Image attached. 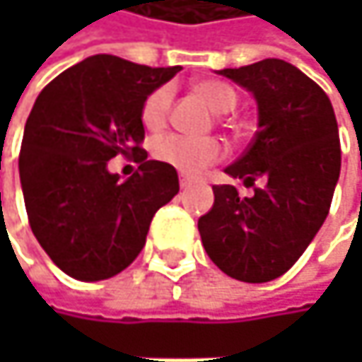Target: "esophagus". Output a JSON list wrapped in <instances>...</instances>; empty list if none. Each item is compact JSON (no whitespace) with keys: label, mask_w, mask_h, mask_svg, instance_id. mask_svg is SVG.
<instances>
[{"label":"esophagus","mask_w":362,"mask_h":362,"mask_svg":"<svg viewBox=\"0 0 362 362\" xmlns=\"http://www.w3.org/2000/svg\"><path fill=\"white\" fill-rule=\"evenodd\" d=\"M192 184V178H188V176H180V186L182 188H188Z\"/></svg>","instance_id":"esophagus-1"}]
</instances>
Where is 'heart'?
Masks as SVG:
<instances>
[{
  "instance_id": "b5f03b06",
  "label": "heart",
  "mask_w": 362,
  "mask_h": 362,
  "mask_svg": "<svg viewBox=\"0 0 362 362\" xmlns=\"http://www.w3.org/2000/svg\"><path fill=\"white\" fill-rule=\"evenodd\" d=\"M194 90L203 98V103L218 115L230 112L237 105L235 90L222 81H199ZM170 105H172V90L170 88L155 90L142 107L144 125L148 129L161 127L170 112ZM153 155L159 161L176 168L182 174L194 176L203 172L207 165L220 161L224 155V146L216 138H192V136H182V134H165L153 142Z\"/></svg>"
}]
</instances>
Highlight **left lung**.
I'll return each instance as SVG.
<instances>
[{
    "instance_id": "left-lung-1",
    "label": "left lung",
    "mask_w": 362,
    "mask_h": 362,
    "mask_svg": "<svg viewBox=\"0 0 362 362\" xmlns=\"http://www.w3.org/2000/svg\"><path fill=\"white\" fill-rule=\"evenodd\" d=\"M218 75L245 88L257 105L250 148L224 172L247 188L214 186V205L199 218L211 262L243 283L285 274L323 226L339 178V136L327 94L298 66L266 58Z\"/></svg>"
}]
</instances>
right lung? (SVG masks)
Segmentation results:
<instances>
[{"label":"right lung","instance_id":"right-lung-1","mask_svg":"<svg viewBox=\"0 0 362 362\" xmlns=\"http://www.w3.org/2000/svg\"><path fill=\"white\" fill-rule=\"evenodd\" d=\"M180 66H146L96 54L37 96L18 159L31 230L52 262L77 281H105L142 252L151 220L178 190V172L146 161L142 107ZM117 154L141 163L121 181Z\"/></svg>","mask_w":362,"mask_h":362}]
</instances>
